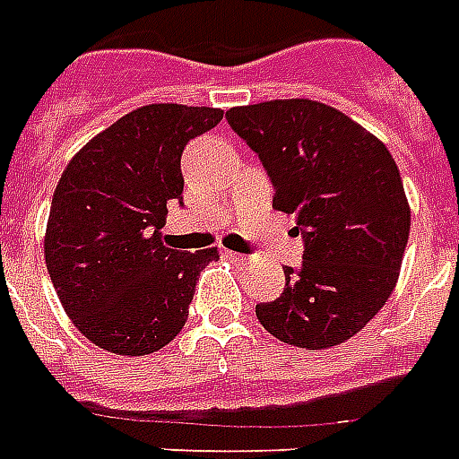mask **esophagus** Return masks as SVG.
<instances>
[{
    "mask_svg": "<svg viewBox=\"0 0 459 459\" xmlns=\"http://www.w3.org/2000/svg\"><path fill=\"white\" fill-rule=\"evenodd\" d=\"M223 257H229L230 262H240V259H245V255H240V252H233V250H223Z\"/></svg>",
    "mask_w": 459,
    "mask_h": 459,
    "instance_id": "esophagus-1",
    "label": "esophagus"
}]
</instances>
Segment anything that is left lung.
Segmentation results:
<instances>
[{"mask_svg":"<svg viewBox=\"0 0 459 459\" xmlns=\"http://www.w3.org/2000/svg\"><path fill=\"white\" fill-rule=\"evenodd\" d=\"M226 121L257 152L273 207L295 214L300 266L255 307L262 326L298 348H331L374 319L398 281L410 207L388 147L312 100L233 107Z\"/></svg>","mask_w":459,"mask_h":459,"instance_id":"8db88e82","label":"left lung"}]
</instances>
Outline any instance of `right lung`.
Listing matches in <instances>:
<instances>
[{"label": "right lung", "instance_id": "obj_1", "mask_svg": "<svg viewBox=\"0 0 459 459\" xmlns=\"http://www.w3.org/2000/svg\"><path fill=\"white\" fill-rule=\"evenodd\" d=\"M221 109L150 104L126 114L71 159L52 197L47 272L78 331L117 355H150L186 326L214 247L164 245L166 204H183L180 157Z\"/></svg>", "mask_w": 459, "mask_h": 459}]
</instances>
